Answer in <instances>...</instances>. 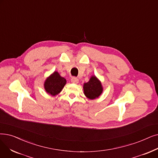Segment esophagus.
<instances>
[{"label": "esophagus", "mask_w": 158, "mask_h": 158, "mask_svg": "<svg viewBox=\"0 0 158 158\" xmlns=\"http://www.w3.org/2000/svg\"><path fill=\"white\" fill-rule=\"evenodd\" d=\"M71 81H72V83H73L77 84V83H78L79 79L76 77H72V79H71Z\"/></svg>", "instance_id": "esophagus-1"}]
</instances>
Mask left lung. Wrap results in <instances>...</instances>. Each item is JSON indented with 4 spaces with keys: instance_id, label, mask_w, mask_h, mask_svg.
I'll return each mask as SVG.
<instances>
[{
    "instance_id": "obj_1",
    "label": "left lung",
    "mask_w": 158,
    "mask_h": 158,
    "mask_svg": "<svg viewBox=\"0 0 158 158\" xmlns=\"http://www.w3.org/2000/svg\"><path fill=\"white\" fill-rule=\"evenodd\" d=\"M83 88L85 95L90 99L98 98L102 92L101 82L95 76H92L88 83L84 84Z\"/></svg>"
}]
</instances>
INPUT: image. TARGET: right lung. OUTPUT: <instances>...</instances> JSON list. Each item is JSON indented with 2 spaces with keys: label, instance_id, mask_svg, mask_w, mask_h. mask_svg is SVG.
Returning <instances> with one entry per match:
<instances>
[{
  "label": "right lung",
  "instance_id": "add662e5",
  "mask_svg": "<svg viewBox=\"0 0 158 158\" xmlns=\"http://www.w3.org/2000/svg\"><path fill=\"white\" fill-rule=\"evenodd\" d=\"M66 83V79L61 77L58 72H55L46 80L44 88L48 94L52 95H56L62 90Z\"/></svg>",
  "mask_w": 158,
  "mask_h": 158
}]
</instances>
